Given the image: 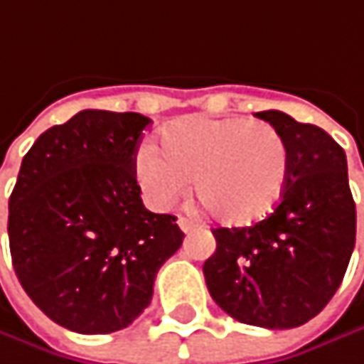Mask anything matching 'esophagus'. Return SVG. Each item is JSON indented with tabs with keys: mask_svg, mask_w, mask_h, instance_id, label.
Wrapping results in <instances>:
<instances>
[{
	"mask_svg": "<svg viewBox=\"0 0 364 364\" xmlns=\"http://www.w3.org/2000/svg\"><path fill=\"white\" fill-rule=\"evenodd\" d=\"M177 225L181 227V231H185V233H189V231H191V229L196 227V223H193L191 218H187V216H179Z\"/></svg>",
	"mask_w": 364,
	"mask_h": 364,
	"instance_id": "1",
	"label": "esophagus"
}]
</instances>
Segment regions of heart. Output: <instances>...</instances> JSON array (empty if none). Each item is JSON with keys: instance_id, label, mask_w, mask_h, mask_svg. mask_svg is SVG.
Wrapping results in <instances>:
<instances>
[{"instance_id": "1", "label": "heart", "mask_w": 364, "mask_h": 364, "mask_svg": "<svg viewBox=\"0 0 364 364\" xmlns=\"http://www.w3.org/2000/svg\"><path fill=\"white\" fill-rule=\"evenodd\" d=\"M162 149L144 144L135 177L148 200L166 208L189 187L216 220L246 227L273 213L289 173V149L269 122L187 116L160 135Z\"/></svg>"}]
</instances>
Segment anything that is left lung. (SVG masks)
Returning <instances> with one entry per match:
<instances>
[{"label": "left lung", "mask_w": 364, "mask_h": 364, "mask_svg": "<svg viewBox=\"0 0 364 364\" xmlns=\"http://www.w3.org/2000/svg\"><path fill=\"white\" fill-rule=\"evenodd\" d=\"M256 116L287 144V183L260 223L213 229L216 250L204 262V277L213 300L235 321L291 329L321 313L344 279L356 206L346 154L331 135L279 110Z\"/></svg>", "instance_id": "left-lung-1"}]
</instances>
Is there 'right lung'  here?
Instances as JSON below:
<instances>
[{"instance_id":"1","label":"right lung","mask_w":364,"mask_h":364,"mask_svg":"<svg viewBox=\"0 0 364 364\" xmlns=\"http://www.w3.org/2000/svg\"><path fill=\"white\" fill-rule=\"evenodd\" d=\"M149 122L83 110L22 158L8 216L12 264L28 298L70 331L129 327L181 248L177 216L154 215L139 198L135 154Z\"/></svg>"}]
</instances>
